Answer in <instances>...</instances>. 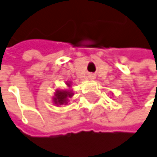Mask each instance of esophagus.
<instances>
[{
    "label": "esophagus",
    "instance_id": "esophagus-1",
    "mask_svg": "<svg viewBox=\"0 0 157 157\" xmlns=\"http://www.w3.org/2000/svg\"><path fill=\"white\" fill-rule=\"evenodd\" d=\"M90 78H94V75H90Z\"/></svg>",
    "mask_w": 157,
    "mask_h": 157
}]
</instances>
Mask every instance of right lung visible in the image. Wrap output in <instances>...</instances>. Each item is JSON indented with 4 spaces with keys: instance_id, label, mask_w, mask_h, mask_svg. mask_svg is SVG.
<instances>
[{
    "instance_id": "1",
    "label": "right lung",
    "mask_w": 157,
    "mask_h": 157,
    "mask_svg": "<svg viewBox=\"0 0 157 157\" xmlns=\"http://www.w3.org/2000/svg\"><path fill=\"white\" fill-rule=\"evenodd\" d=\"M56 96L54 97L53 101L55 103V105H63V104H67V98L71 97L73 94L71 92H67V91H57Z\"/></svg>"
}]
</instances>
